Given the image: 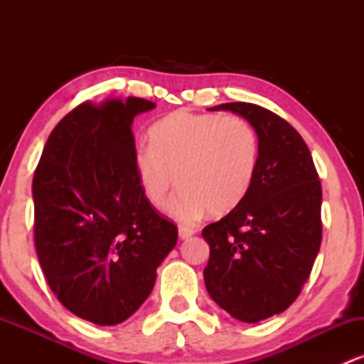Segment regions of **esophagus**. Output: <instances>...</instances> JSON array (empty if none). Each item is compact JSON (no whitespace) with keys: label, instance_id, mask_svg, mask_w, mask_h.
I'll list each match as a JSON object with an SVG mask.
<instances>
[{"label":"esophagus","instance_id":"1","mask_svg":"<svg viewBox=\"0 0 364 364\" xmlns=\"http://www.w3.org/2000/svg\"><path fill=\"white\" fill-rule=\"evenodd\" d=\"M178 232H179V237H181V240H188V237H191L195 235V229L185 228V225H181V228L178 229Z\"/></svg>","mask_w":364,"mask_h":364}]
</instances>
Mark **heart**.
<instances>
[{
  "label": "heart",
  "mask_w": 364,
  "mask_h": 364,
  "mask_svg": "<svg viewBox=\"0 0 364 364\" xmlns=\"http://www.w3.org/2000/svg\"><path fill=\"white\" fill-rule=\"evenodd\" d=\"M149 140L133 157L136 183L157 210L181 186L169 205L179 223L228 214L253 185L260 145L243 118L174 111L150 127Z\"/></svg>",
  "instance_id": "obj_1"
}]
</instances>
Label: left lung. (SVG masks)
Segmentation results:
<instances>
[{"instance_id": "8db88e82", "label": "left lung", "mask_w": 364, "mask_h": 364, "mask_svg": "<svg viewBox=\"0 0 364 364\" xmlns=\"http://www.w3.org/2000/svg\"><path fill=\"white\" fill-rule=\"evenodd\" d=\"M208 111L245 118L260 145L248 195L202 231L208 294L232 318L257 323L287 310L310 277L321 243V185L301 135L281 116L248 102Z\"/></svg>"}]
</instances>
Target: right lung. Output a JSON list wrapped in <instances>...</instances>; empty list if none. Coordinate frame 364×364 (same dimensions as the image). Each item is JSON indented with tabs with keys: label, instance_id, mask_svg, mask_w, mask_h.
Returning a JSON list of instances; mask_svg holds the SVG:
<instances>
[{
	"label": "right lung",
	"instance_id": "1",
	"mask_svg": "<svg viewBox=\"0 0 364 364\" xmlns=\"http://www.w3.org/2000/svg\"><path fill=\"white\" fill-rule=\"evenodd\" d=\"M154 107L140 97L77 106L49 135L32 181L46 281L66 310L95 325L139 310L178 241L133 168V119Z\"/></svg>",
	"mask_w": 364,
	"mask_h": 364
}]
</instances>
